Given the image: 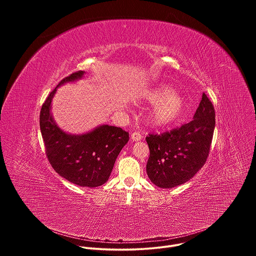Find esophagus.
I'll use <instances>...</instances> for the list:
<instances>
[{"label": "esophagus", "instance_id": "obj_1", "mask_svg": "<svg viewBox=\"0 0 256 256\" xmlns=\"http://www.w3.org/2000/svg\"><path fill=\"white\" fill-rule=\"evenodd\" d=\"M142 134H140V132H134L132 134V140H134V142H138V140H142Z\"/></svg>", "mask_w": 256, "mask_h": 256}]
</instances>
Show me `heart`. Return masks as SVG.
Instances as JSON below:
<instances>
[{
    "mask_svg": "<svg viewBox=\"0 0 256 256\" xmlns=\"http://www.w3.org/2000/svg\"><path fill=\"white\" fill-rule=\"evenodd\" d=\"M142 98L154 104L150 122L155 126H166L179 120L184 110V100L166 85H157L142 92Z\"/></svg>",
    "mask_w": 256,
    "mask_h": 256,
    "instance_id": "heart-1",
    "label": "heart"
}]
</instances>
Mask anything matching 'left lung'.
Segmentation results:
<instances>
[{
	"label": "left lung",
	"instance_id": "obj_1",
	"mask_svg": "<svg viewBox=\"0 0 256 256\" xmlns=\"http://www.w3.org/2000/svg\"><path fill=\"white\" fill-rule=\"evenodd\" d=\"M216 114L212 103L202 93L194 120L180 128L146 138L150 157L147 174L153 184L172 188L186 184L206 163L212 144Z\"/></svg>",
	"mask_w": 256,
	"mask_h": 256
}]
</instances>
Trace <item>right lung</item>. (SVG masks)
Listing matches in <instances>:
<instances>
[{
  "label": "right lung",
  "instance_id": "add662e5",
  "mask_svg": "<svg viewBox=\"0 0 256 256\" xmlns=\"http://www.w3.org/2000/svg\"><path fill=\"white\" fill-rule=\"evenodd\" d=\"M84 70L64 78L42 104L40 124L48 159L62 177L83 188H97L108 180L116 160L128 142V132L120 128L103 124L84 134H70L54 122L52 100L56 88L79 80Z\"/></svg>",
  "mask_w": 256,
  "mask_h": 256
}]
</instances>
